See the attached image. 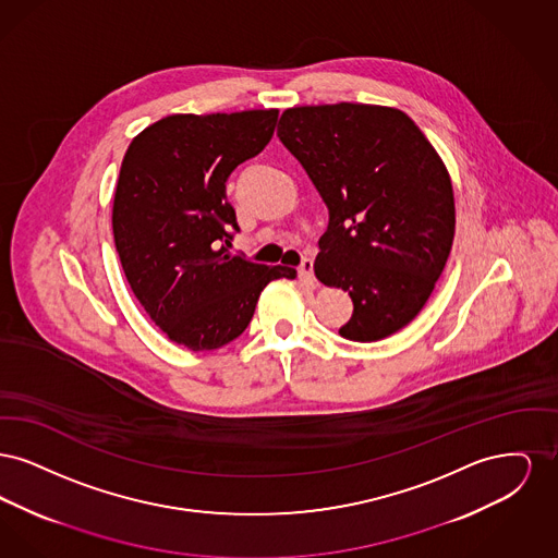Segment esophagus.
Here are the masks:
<instances>
[{"label": "esophagus", "instance_id": "obj_1", "mask_svg": "<svg viewBox=\"0 0 558 558\" xmlns=\"http://www.w3.org/2000/svg\"><path fill=\"white\" fill-rule=\"evenodd\" d=\"M299 276L305 280V282H310L312 287H316V276H314V262L312 259H303L301 262V266H299Z\"/></svg>", "mask_w": 558, "mask_h": 558}]
</instances>
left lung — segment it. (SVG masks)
Instances as JSON below:
<instances>
[{"mask_svg":"<svg viewBox=\"0 0 558 558\" xmlns=\"http://www.w3.org/2000/svg\"><path fill=\"white\" fill-rule=\"evenodd\" d=\"M278 137L328 207L314 271L349 291L339 335L380 341L421 314L450 257L456 209L446 165L398 108L296 107Z\"/></svg>","mask_w":558,"mask_h":558,"instance_id":"8db88e82","label":"left lung"}]
</instances>
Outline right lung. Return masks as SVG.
Segmentation results:
<instances>
[{
    "label": "right lung",
    "mask_w": 558,
    "mask_h": 558,
    "mask_svg": "<svg viewBox=\"0 0 558 558\" xmlns=\"http://www.w3.org/2000/svg\"><path fill=\"white\" fill-rule=\"evenodd\" d=\"M278 110L171 114L133 137L112 205L114 246L133 294L178 345L209 351L244 332L262 291L296 269L232 255L226 182L271 140Z\"/></svg>",
    "instance_id": "obj_1"
}]
</instances>
